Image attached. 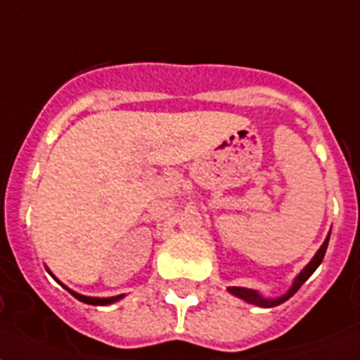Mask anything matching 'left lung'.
Masks as SVG:
<instances>
[{
	"label": "left lung",
	"instance_id": "8db88e82",
	"mask_svg": "<svg viewBox=\"0 0 360 360\" xmlns=\"http://www.w3.org/2000/svg\"><path fill=\"white\" fill-rule=\"evenodd\" d=\"M329 234H331V232H329ZM329 234H328V238L324 240V243L320 245V249L315 252V256L311 258L309 264H307L306 267L302 269L300 273L295 276V280H292V283H291V288L283 292V295H280V297L267 298V297H264V295H262L259 291H256V289H249V288H229L226 291L231 292V295H234V297L241 298V300L247 302V304H252V306H258V307L280 306V304H283L285 300H289V298H291L292 295H295V292L302 288V283L306 282L307 278L315 273L316 267L322 264V259H324V255H326V249H328V243H329Z\"/></svg>",
	"mask_w": 360,
	"mask_h": 360
}]
</instances>
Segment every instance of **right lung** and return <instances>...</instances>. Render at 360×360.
Returning a JSON list of instances; mask_svg holds the SVG:
<instances>
[{"instance_id":"obj_1","label":"right lung","mask_w":360,"mask_h":360,"mask_svg":"<svg viewBox=\"0 0 360 360\" xmlns=\"http://www.w3.org/2000/svg\"><path fill=\"white\" fill-rule=\"evenodd\" d=\"M47 269V267H45ZM47 273L51 274V276L54 278V280H56V282L60 283V285H62L63 289H68L69 292H71L72 297L77 298V300H80V302H84V304H89V306H110V304H115V302H119L120 298H124V295H117V297H108V298H98V297H86V295H80V292H77V291H72V289H69L68 285H63L62 282H60L58 278L54 276L53 273H51L49 269H47Z\"/></svg>"}]
</instances>
